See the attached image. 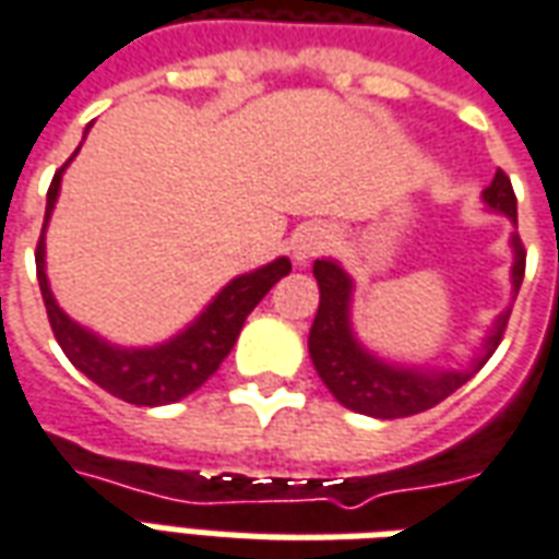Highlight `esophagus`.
<instances>
[{"label":"esophagus","mask_w":559,"mask_h":559,"mask_svg":"<svg viewBox=\"0 0 559 559\" xmlns=\"http://www.w3.org/2000/svg\"><path fill=\"white\" fill-rule=\"evenodd\" d=\"M335 242V236L329 230L326 224H308L302 230L296 233V242H293V260L305 266V263H311L314 257H320L323 251H329Z\"/></svg>","instance_id":"34e87169"}]
</instances>
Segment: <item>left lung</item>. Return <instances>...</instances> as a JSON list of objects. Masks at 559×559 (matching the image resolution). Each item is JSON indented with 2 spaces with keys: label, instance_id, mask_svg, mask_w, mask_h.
I'll return each instance as SVG.
<instances>
[{
  "label": "left lung",
  "instance_id": "8db88e82",
  "mask_svg": "<svg viewBox=\"0 0 559 559\" xmlns=\"http://www.w3.org/2000/svg\"><path fill=\"white\" fill-rule=\"evenodd\" d=\"M485 206L500 212L506 218L518 224V200L512 182L503 170L493 173L491 185L481 191ZM512 299L521 290L524 281V263L527 251L521 245V236L512 233ZM314 278L320 287V305H317L314 326L308 335V353L314 362L317 374L326 383V389L344 404L347 411L365 413L374 419H404L437 407L440 401L449 399L455 389L467 383L469 377L479 371L481 365L491 359L497 344L503 341L506 323L512 308L493 320L491 332L481 341V350L473 356L469 368H404L380 359L368 353L353 335L350 326V302H353V278L335 260H314Z\"/></svg>",
  "mask_w": 559,
  "mask_h": 559
}]
</instances>
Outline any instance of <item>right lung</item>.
<instances>
[{
  "mask_svg": "<svg viewBox=\"0 0 559 559\" xmlns=\"http://www.w3.org/2000/svg\"><path fill=\"white\" fill-rule=\"evenodd\" d=\"M71 158L62 164V170H56L53 182H50L44 230H47V221L53 215L62 173L71 164ZM44 230L41 239H38V251H35V266H38L44 308H47L59 347L71 359V365L90 377L92 383H98L104 392H110L128 404H138V407L173 404V401H182L185 395H191L194 389L203 386L209 377L218 371V365L227 359V353L233 350V344L245 326V317L251 314L257 302L290 272V260L278 257L266 266L233 278L206 305V311L197 317L191 326H185L176 338L164 341L158 347H116L110 341L98 338L95 332L74 323L56 305L50 281H47V263H44Z\"/></svg>",
  "mask_w": 559,
  "mask_h": 559,
  "instance_id": "obj_1",
  "label": "right lung"
}]
</instances>
